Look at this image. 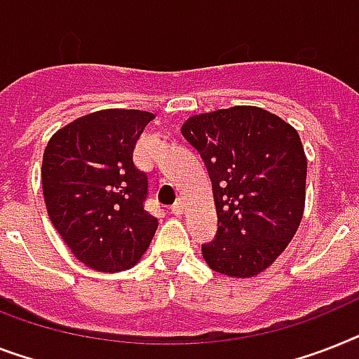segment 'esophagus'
Here are the masks:
<instances>
[{
  "label": "esophagus",
  "mask_w": 359,
  "mask_h": 359,
  "mask_svg": "<svg viewBox=\"0 0 359 359\" xmlns=\"http://www.w3.org/2000/svg\"><path fill=\"white\" fill-rule=\"evenodd\" d=\"M182 212H184V203H182V201H177V203H175L173 206H171V214H175V215H182Z\"/></svg>",
  "instance_id": "1"
}]
</instances>
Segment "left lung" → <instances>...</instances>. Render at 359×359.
I'll return each instance as SVG.
<instances>
[{
	"label": "left lung",
	"mask_w": 359,
	"mask_h": 359,
	"mask_svg": "<svg viewBox=\"0 0 359 359\" xmlns=\"http://www.w3.org/2000/svg\"><path fill=\"white\" fill-rule=\"evenodd\" d=\"M182 136L201 153L214 189L217 236L203 245L210 269L232 278L260 275L301 225L306 162L301 136L260 107L195 114Z\"/></svg>",
	"instance_id": "obj_1"
}]
</instances>
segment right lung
Masks as SVG:
<instances>
[{
  "label": "right lung",
  "mask_w": 359,
  "mask_h": 359,
  "mask_svg": "<svg viewBox=\"0 0 359 359\" xmlns=\"http://www.w3.org/2000/svg\"><path fill=\"white\" fill-rule=\"evenodd\" d=\"M153 118L145 110H97L58 129L43 151L49 219L75 258L101 273L138 264L158 229L144 208L147 175L133 160Z\"/></svg>",
  "instance_id": "right-lung-1"
}]
</instances>
